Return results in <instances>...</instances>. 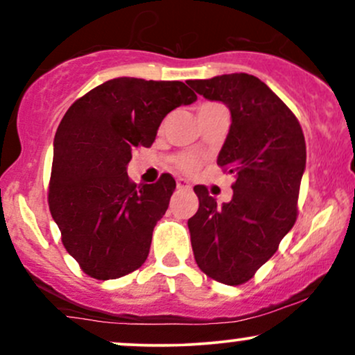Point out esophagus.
<instances>
[{"label": "esophagus", "mask_w": 355, "mask_h": 355, "mask_svg": "<svg viewBox=\"0 0 355 355\" xmlns=\"http://www.w3.org/2000/svg\"><path fill=\"white\" fill-rule=\"evenodd\" d=\"M177 187H178V189H183V190H190V183L187 180H183V178H178Z\"/></svg>", "instance_id": "obj_1"}]
</instances>
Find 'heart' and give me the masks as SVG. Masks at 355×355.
<instances>
[{
  "instance_id": "b5f03b06",
  "label": "heart",
  "mask_w": 355,
  "mask_h": 355,
  "mask_svg": "<svg viewBox=\"0 0 355 355\" xmlns=\"http://www.w3.org/2000/svg\"><path fill=\"white\" fill-rule=\"evenodd\" d=\"M209 105H215V103H209ZM205 107V105H203ZM200 157L195 153H182L178 155L177 158H175V166H177L178 170H182V172L185 173H190L193 172L195 168H197L198 165H200Z\"/></svg>"
}]
</instances>
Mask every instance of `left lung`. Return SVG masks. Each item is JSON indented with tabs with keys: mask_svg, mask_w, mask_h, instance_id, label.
Returning <instances> with one entry per match:
<instances>
[{
	"mask_svg": "<svg viewBox=\"0 0 355 355\" xmlns=\"http://www.w3.org/2000/svg\"><path fill=\"white\" fill-rule=\"evenodd\" d=\"M189 85L230 110L232 125L217 165L235 175L234 197L217 205L193 187L198 210L189 220L195 260L227 285L245 284L275 254L297 220L305 140L294 113L254 75L232 73Z\"/></svg>",
	"mask_w": 355,
	"mask_h": 355,
	"instance_id": "left-lung-1",
	"label": "left lung"
}]
</instances>
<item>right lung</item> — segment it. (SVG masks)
Returning <instances> with one entry per match:
<instances>
[{
  "instance_id": "1",
  "label": "right lung",
  "mask_w": 355,
  "mask_h": 355,
  "mask_svg": "<svg viewBox=\"0 0 355 355\" xmlns=\"http://www.w3.org/2000/svg\"><path fill=\"white\" fill-rule=\"evenodd\" d=\"M195 100L182 81L121 76L64 113L53 144L48 203L61 242L87 275L120 279L146 260L177 183L164 173L157 183L137 185L126 165L133 150L152 146L172 110Z\"/></svg>"
}]
</instances>
